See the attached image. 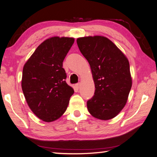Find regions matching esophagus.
Segmentation results:
<instances>
[{"label": "esophagus", "mask_w": 157, "mask_h": 157, "mask_svg": "<svg viewBox=\"0 0 157 157\" xmlns=\"http://www.w3.org/2000/svg\"><path fill=\"white\" fill-rule=\"evenodd\" d=\"M75 86H76V87H77V88L79 89V86H80V83H78V84H76Z\"/></svg>", "instance_id": "1"}]
</instances>
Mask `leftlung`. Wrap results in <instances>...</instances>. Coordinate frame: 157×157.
Here are the masks:
<instances>
[{
	"label": "left lung",
	"mask_w": 157,
	"mask_h": 157,
	"mask_svg": "<svg viewBox=\"0 0 157 157\" xmlns=\"http://www.w3.org/2000/svg\"><path fill=\"white\" fill-rule=\"evenodd\" d=\"M77 44L90 65L96 89L86 103L88 111L100 120L113 118L125 106L132 87L129 61L105 36L79 37Z\"/></svg>",
	"instance_id": "left-lung-1"
}]
</instances>
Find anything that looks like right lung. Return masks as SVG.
<instances>
[{
  "mask_svg": "<svg viewBox=\"0 0 157 157\" xmlns=\"http://www.w3.org/2000/svg\"><path fill=\"white\" fill-rule=\"evenodd\" d=\"M75 41L53 36L36 48L23 67L22 89L28 106L39 118L53 122L61 117L74 90L66 83L63 62Z\"/></svg>",
  "mask_w": 157,
  "mask_h": 157,
  "instance_id": "1",
  "label": "right lung"
}]
</instances>
